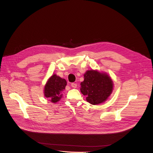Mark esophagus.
Wrapping results in <instances>:
<instances>
[{"mask_svg": "<svg viewBox=\"0 0 153 153\" xmlns=\"http://www.w3.org/2000/svg\"><path fill=\"white\" fill-rule=\"evenodd\" d=\"M71 85L73 88H76V87H77V85H76V84H75V83H72Z\"/></svg>", "mask_w": 153, "mask_h": 153, "instance_id": "esophagus-1", "label": "esophagus"}]
</instances>
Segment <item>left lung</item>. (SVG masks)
<instances>
[{
	"label": "left lung",
	"instance_id": "1",
	"mask_svg": "<svg viewBox=\"0 0 153 153\" xmlns=\"http://www.w3.org/2000/svg\"><path fill=\"white\" fill-rule=\"evenodd\" d=\"M84 76V80L80 84V91L86 96L88 102L97 105L107 100L113 90V82L108 75L90 70L86 71Z\"/></svg>",
	"mask_w": 153,
	"mask_h": 153
}]
</instances>
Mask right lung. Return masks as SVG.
<instances>
[{"mask_svg": "<svg viewBox=\"0 0 153 153\" xmlns=\"http://www.w3.org/2000/svg\"><path fill=\"white\" fill-rule=\"evenodd\" d=\"M67 82L56 75L51 76L45 87L44 93L46 98L50 100L53 103H56L62 98V92L65 89Z\"/></svg>", "mask_w": 153, "mask_h": 153, "instance_id": "obj_1", "label": "right lung"}]
</instances>
